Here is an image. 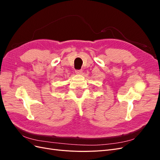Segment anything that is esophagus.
Masks as SVG:
<instances>
[{
    "mask_svg": "<svg viewBox=\"0 0 160 160\" xmlns=\"http://www.w3.org/2000/svg\"><path fill=\"white\" fill-rule=\"evenodd\" d=\"M75 72L77 74H79V75H80V74H81L82 72H83V70L82 69H79V70H76L75 71Z\"/></svg>",
    "mask_w": 160,
    "mask_h": 160,
    "instance_id": "obj_1",
    "label": "esophagus"
}]
</instances>
